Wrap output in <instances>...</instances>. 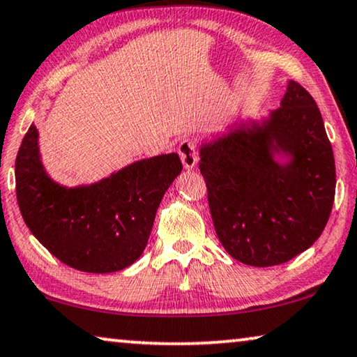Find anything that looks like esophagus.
<instances>
[{"mask_svg":"<svg viewBox=\"0 0 357 357\" xmlns=\"http://www.w3.org/2000/svg\"><path fill=\"white\" fill-rule=\"evenodd\" d=\"M178 153L181 160H183V165L185 169H194L197 167L199 157H197V149H195L194 140L190 139H183L179 142L178 147Z\"/></svg>","mask_w":357,"mask_h":357,"instance_id":"34e87169","label":"esophagus"}]
</instances>
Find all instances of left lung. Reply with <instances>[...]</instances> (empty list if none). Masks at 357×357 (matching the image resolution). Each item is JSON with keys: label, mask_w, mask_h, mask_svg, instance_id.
<instances>
[{"label": "left lung", "mask_w": 357, "mask_h": 357, "mask_svg": "<svg viewBox=\"0 0 357 357\" xmlns=\"http://www.w3.org/2000/svg\"><path fill=\"white\" fill-rule=\"evenodd\" d=\"M215 233L231 257L272 267L309 249L335 200V158L320 109L288 80L280 108L199 145Z\"/></svg>", "instance_id": "1"}]
</instances>
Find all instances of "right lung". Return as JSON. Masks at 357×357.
<instances>
[{"label":"right lung","instance_id":"right-lung-1","mask_svg":"<svg viewBox=\"0 0 357 357\" xmlns=\"http://www.w3.org/2000/svg\"><path fill=\"white\" fill-rule=\"evenodd\" d=\"M181 169L179 155L165 153L69 188L48 174L32 124L16 158L17 204L30 233L63 264L112 273L142 255L158 205Z\"/></svg>","mask_w":357,"mask_h":357}]
</instances>
